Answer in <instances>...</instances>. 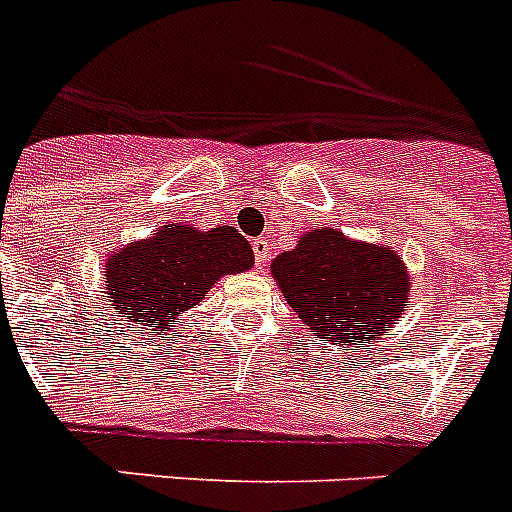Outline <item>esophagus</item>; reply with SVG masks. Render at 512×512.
Wrapping results in <instances>:
<instances>
[{
    "mask_svg": "<svg viewBox=\"0 0 512 512\" xmlns=\"http://www.w3.org/2000/svg\"><path fill=\"white\" fill-rule=\"evenodd\" d=\"M251 246H253V259H256V266H259V269H266L271 259L269 243H266L264 238H253Z\"/></svg>",
    "mask_w": 512,
    "mask_h": 512,
    "instance_id": "obj_1",
    "label": "esophagus"
}]
</instances>
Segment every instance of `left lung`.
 <instances>
[{
    "instance_id": "obj_1",
    "label": "left lung",
    "mask_w": 512,
    "mask_h": 512,
    "mask_svg": "<svg viewBox=\"0 0 512 512\" xmlns=\"http://www.w3.org/2000/svg\"><path fill=\"white\" fill-rule=\"evenodd\" d=\"M287 305L318 338L359 348L390 333L410 297L408 266L392 248L336 228L305 233L271 261Z\"/></svg>"
}]
</instances>
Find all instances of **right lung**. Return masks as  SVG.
Listing matches in <instances>:
<instances>
[{
    "label": "right lung",
    "instance_id": "right-lung-1",
    "mask_svg": "<svg viewBox=\"0 0 512 512\" xmlns=\"http://www.w3.org/2000/svg\"><path fill=\"white\" fill-rule=\"evenodd\" d=\"M253 266V248L230 225L197 230L182 223L161 225L151 238L112 251L104 264V295L125 325L171 330L184 310L225 274Z\"/></svg>",
    "mask_w": 512,
    "mask_h": 512
}]
</instances>
